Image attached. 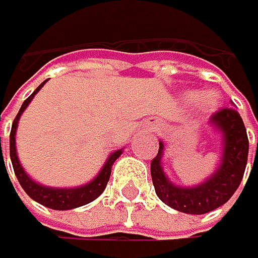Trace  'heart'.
<instances>
[{
	"mask_svg": "<svg viewBox=\"0 0 258 258\" xmlns=\"http://www.w3.org/2000/svg\"><path fill=\"white\" fill-rule=\"evenodd\" d=\"M199 100V106L204 109V111H210L215 106L218 105V95L215 92H205V93H199V92H190L185 95V100L189 101V103H194V101Z\"/></svg>",
	"mask_w": 258,
	"mask_h": 258,
	"instance_id": "heart-1",
	"label": "heart"
}]
</instances>
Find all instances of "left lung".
<instances>
[{
    "mask_svg": "<svg viewBox=\"0 0 258 258\" xmlns=\"http://www.w3.org/2000/svg\"><path fill=\"white\" fill-rule=\"evenodd\" d=\"M210 127L221 137V160L204 182L177 185L166 176L161 160L165 144L160 140L158 155L152 160V181L158 199L177 212L204 215L226 204L239 187L247 165L249 139L242 118L234 108L220 109L210 118Z\"/></svg>",
    "mask_w": 258,
    "mask_h": 258,
    "instance_id": "1",
    "label": "left lung"
}]
</instances>
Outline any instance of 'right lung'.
<instances>
[{
	"mask_svg": "<svg viewBox=\"0 0 258 258\" xmlns=\"http://www.w3.org/2000/svg\"><path fill=\"white\" fill-rule=\"evenodd\" d=\"M45 82H41L37 87V90L24 101L21 109H19L17 116H16L14 122H13V127H11V136H9L11 161H13V168H14V173L17 176V179H19V184L22 185V189L27 192V196L30 199H33L35 202L45 205L48 208H53V210H73V208H77V207H82V205L93 202L97 197L101 196V192L105 190L106 184L109 181V176H111L113 163L121 157L122 149L114 150L111 155H109V157L106 158V161H105L103 168L100 169L98 174L93 177L92 181H89L87 184H82V185H77V187H50V185H43V184H40L37 181H33L32 177L25 173V169L22 168L21 161H19L17 149H16V131H17L19 119H21V116L25 111V108L29 106V103L33 100V97H35L38 93V90L45 85Z\"/></svg>",
	"mask_w": 258,
	"mask_h": 258,
	"instance_id": "1",
	"label": "right lung"
}]
</instances>
